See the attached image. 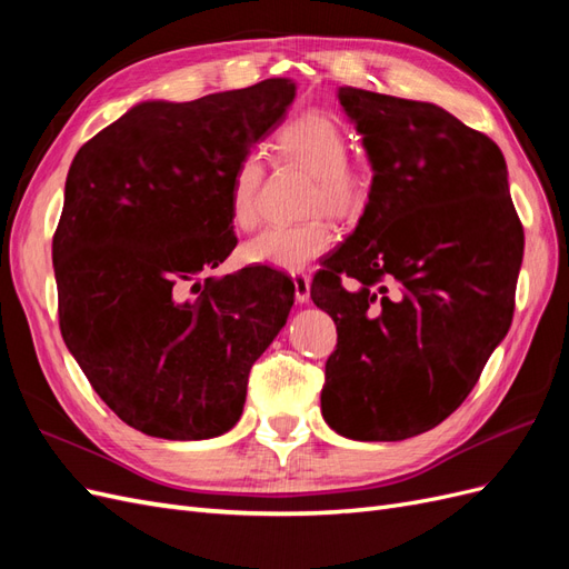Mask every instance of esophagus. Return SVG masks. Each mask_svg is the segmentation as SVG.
Masks as SVG:
<instances>
[{
	"label": "esophagus",
	"instance_id": "obj_1",
	"mask_svg": "<svg viewBox=\"0 0 569 569\" xmlns=\"http://www.w3.org/2000/svg\"><path fill=\"white\" fill-rule=\"evenodd\" d=\"M291 278H295V297L299 303H306L311 299V278H308L306 272H291Z\"/></svg>",
	"mask_w": 569,
	"mask_h": 569
}]
</instances>
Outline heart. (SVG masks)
<instances>
[{"label":"heart","mask_w":569,"mask_h":569,"mask_svg":"<svg viewBox=\"0 0 569 569\" xmlns=\"http://www.w3.org/2000/svg\"><path fill=\"white\" fill-rule=\"evenodd\" d=\"M280 157L301 166L313 176L308 213H327L339 220H353L366 211L372 176L366 168L351 166V144L335 118L308 111L291 118L278 132ZM263 182V163L256 153L239 159L230 182V218L237 228L249 230L258 222V192ZM330 222L313 218L299 226H272L244 244V258L282 270L303 268L332 247Z\"/></svg>","instance_id":"obj_1"}]
</instances>
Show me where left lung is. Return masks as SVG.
Masks as SVG:
<instances>
[{
  "label": "left lung",
  "instance_id": "1",
  "mask_svg": "<svg viewBox=\"0 0 569 569\" xmlns=\"http://www.w3.org/2000/svg\"><path fill=\"white\" fill-rule=\"evenodd\" d=\"M337 97L363 134L372 187L311 284L337 325L322 418L356 441H401L449 418L508 335L525 230L485 132L427 101Z\"/></svg>",
  "mask_w": 569,
  "mask_h": 569
}]
</instances>
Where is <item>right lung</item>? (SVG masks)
I'll return each instance as SVG.
<instances>
[{
	"instance_id": "1",
	"label": "right lung",
	"mask_w": 569,
	"mask_h": 569,
	"mask_svg": "<svg viewBox=\"0 0 569 569\" xmlns=\"http://www.w3.org/2000/svg\"><path fill=\"white\" fill-rule=\"evenodd\" d=\"M297 84L142 101L84 142L51 242L59 327L116 416L170 441L226 435L295 282L268 266L206 278L237 247L234 166L278 128Z\"/></svg>"
}]
</instances>
